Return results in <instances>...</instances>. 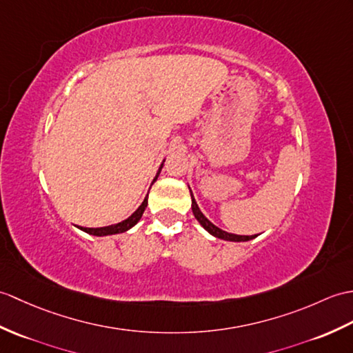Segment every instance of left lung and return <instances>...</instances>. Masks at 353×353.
I'll return each mask as SVG.
<instances>
[{"instance_id":"left-lung-1","label":"left lung","mask_w":353,"mask_h":353,"mask_svg":"<svg viewBox=\"0 0 353 353\" xmlns=\"http://www.w3.org/2000/svg\"><path fill=\"white\" fill-rule=\"evenodd\" d=\"M190 192H191V201H192L191 208H192V214H194L195 219L199 221V223L201 224V227L204 228V230L209 232L212 236L218 237V239L230 241V242H247V241H251V239H254V237H256V234H254V236H242V234H233V233H228V232L221 230L219 227H216L215 224H212L210 221L203 215V212L200 210L199 204H196V201H195V199H194V194H192L191 190H190Z\"/></svg>"}]
</instances>
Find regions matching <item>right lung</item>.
Returning <instances> with one entry per match:
<instances>
[{"instance_id": "1", "label": "right lung", "mask_w": 353, "mask_h": 353, "mask_svg": "<svg viewBox=\"0 0 353 353\" xmlns=\"http://www.w3.org/2000/svg\"><path fill=\"white\" fill-rule=\"evenodd\" d=\"M163 162H165V159L162 161L161 167H159V170H158L157 176H154L152 185H153L154 182H157V179H158V176H159V173H161V170H162V167H163ZM147 196H149V194L145 195V199H144V201L141 203V206H139L129 218H126L125 221H121V223L112 224V225H108V227H97V228L78 227V228H79V230H83V232L88 233V234H93V236H110V234H119V233H123V232H128L129 228H132V227L138 223V221L141 219V216H143V214H144V210H145V208H147Z\"/></svg>"}]
</instances>
